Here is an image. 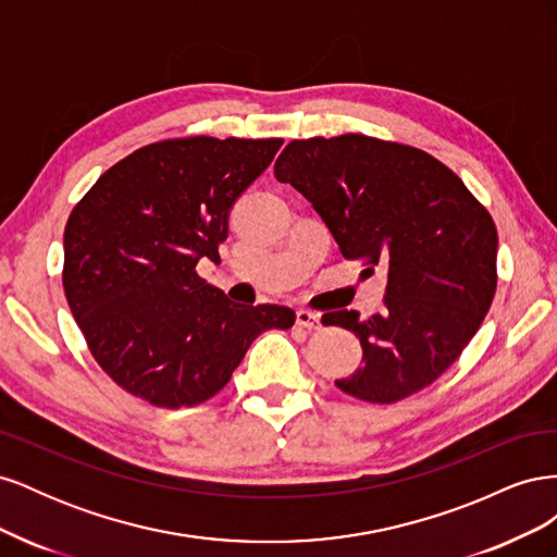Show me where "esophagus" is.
<instances>
[{"label":"esophagus","instance_id":"obj_1","mask_svg":"<svg viewBox=\"0 0 557 557\" xmlns=\"http://www.w3.org/2000/svg\"><path fill=\"white\" fill-rule=\"evenodd\" d=\"M297 325L307 327V330H318L320 327V315L309 311V309H299L297 311Z\"/></svg>","mask_w":557,"mask_h":557}]
</instances>
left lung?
<instances>
[{"label": "left lung", "mask_w": 557, "mask_h": 557, "mask_svg": "<svg viewBox=\"0 0 557 557\" xmlns=\"http://www.w3.org/2000/svg\"><path fill=\"white\" fill-rule=\"evenodd\" d=\"M274 176L311 201L344 258L387 267L381 313L323 315V325L350 330L362 346V367L336 387L393 404L440 379L493 305L491 213L440 160L362 134L290 141Z\"/></svg>", "instance_id": "8db88e82"}]
</instances>
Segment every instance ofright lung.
Instances as JSON below:
<instances>
[{
	"instance_id": "1",
	"label": "right lung",
	"mask_w": 557,
	"mask_h": 557,
	"mask_svg": "<svg viewBox=\"0 0 557 557\" xmlns=\"http://www.w3.org/2000/svg\"><path fill=\"white\" fill-rule=\"evenodd\" d=\"M283 139L190 137L134 150L97 178L64 227V295L99 367L134 397L181 409L230 381L264 330L295 311L234 305L199 278L230 211Z\"/></svg>"
}]
</instances>
